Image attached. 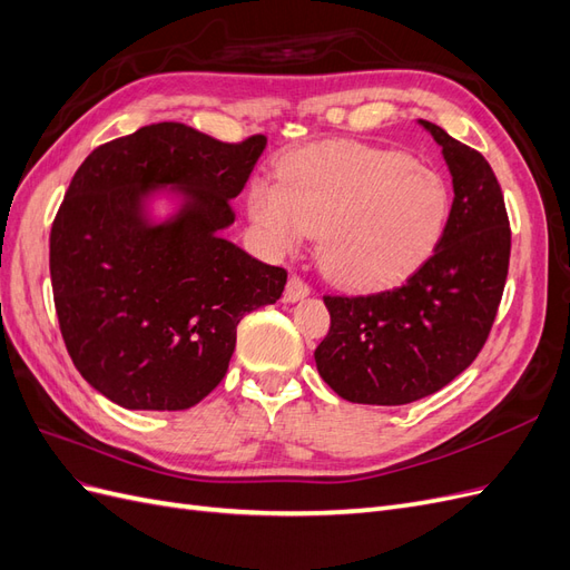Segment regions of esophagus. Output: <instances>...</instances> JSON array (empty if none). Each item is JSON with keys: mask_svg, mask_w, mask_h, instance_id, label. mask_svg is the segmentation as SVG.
Here are the masks:
<instances>
[{"mask_svg": "<svg viewBox=\"0 0 570 570\" xmlns=\"http://www.w3.org/2000/svg\"><path fill=\"white\" fill-rule=\"evenodd\" d=\"M308 292H312V287H308V285L299 278V275H289V281H287V285H285V302L295 304V302L308 297Z\"/></svg>", "mask_w": 570, "mask_h": 570, "instance_id": "1", "label": "esophagus"}]
</instances>
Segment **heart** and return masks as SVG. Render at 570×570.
I'll list each match as a JSON object with an SVG mask.
<instances>
[{
  "mask_svg": "<svg viewBox=\"0 0 570 570\" xmlns=\"http://www.w3.org/2000/svg\"><path fill=\"white\" fill-rule=\"evenodd\" d=\"M247 204L271 252H295L318 230L316 258L327 278L375 287L433 252L452 193L438 170L400 151L321 142L292 154L278 183H252Z\"/></svg>",
  "mask_w": 570,
  "mask_h": 570,
  "instance_id": "obj_1",
  "label": "heart"
}]
</instances>
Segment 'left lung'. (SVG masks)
Segmentation results:
<instances>
[{
  "instance_id": "1",
  "label": "left lung",
  "mask_w": 570,
  "mask_h": 570,
  "mask_svg": "<svg viewBox=\"0 0 570 570\" xmlns=\"http://www.w3.org/2000/svg\"><path fill=\"white\" fill-rule=\"evenodd\" d=\"M419 124L440 145L454 187L433 254L402 285L323 297L331 331L316 368L354 404L400 406L450 385L485 344L507 283L511 230L494 170L440 126Z\"/></svg>"
}]
</instances>
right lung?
Returning a JSON list of instances; mask_svg holds the SVG:
<instances>
[{
    "label": "right lung",
    "instance_id": "obj_1",
    "mask_svg": "<svg viewBox=\"0 0 570 570\" xmlns=\"http://www.w3.org/2000/svg\"><path fill=\"white\" fill-rule=\"evenodd\" d=\"M264 147L154 124L76 170L49 235L51 289L76 368L114 404L195 406L226 375L237 323L281 299L287 273L223 237Z\"/></svg>",
    "mask_w": 570,
    "mask_h": 570
}]
</instances>
